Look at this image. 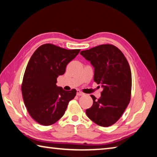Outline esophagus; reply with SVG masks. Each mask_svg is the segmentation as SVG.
I'll use <instances>...</instances> for the list:
<instances>
[{
    "instance_id": "esophagus-1",
    "label": "esophagus",
    "mask_w": 157,
    "mask_h": 157,
    "mask_svg": "<svg viewBox=\"0 0 157 157\" xmlns=\"http://www.w3.org/2000/svg\"><path fill=\"white\" fill-rule=\"evenodd\" d=\"M76 94L78 95V96H83V95H84V93H83L82 92H81L80 90H77V92H76Z\"/></svg>"
}]
</instances>
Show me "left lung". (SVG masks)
<instances>
[{"mask_svg": "<svg viewBox=\"0 0 157 157\" xmlns=\"http://www.w3.org/2000/svg\"><path fill=\"white\" fill-rule=\"evenodd\" d=\"M80 54L94 68V81L103 88L99 99L91 95L93 105L86 114L96 124L108 127L120 119L130 103V65L121 51L112 45H98Z\"/></svg>", "mask_w": 157, "mask_h": 157, "instance_id": "obj_1", "label": "left lung"}]
</instances>
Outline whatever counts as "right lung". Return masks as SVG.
Instances as JSON below:
<instances>
[{"instance_id": "obj_1", "label": "right lung", "mask_w": 157, "mask_h": 157, "mask_svg": "<svg viewBox=\"0 0 157 157\" xmlns=\"http://www.w3.org/2000/svg\"><path fill=\"white\" fill-rule=\"evenodd\" d=\"M80 49H63L44 44L30 58L25 71L21 90L30 116L43 125L58 121L67 109L76 90L65 91L56 86L57 78L65 72L66 66Z\"/></svg>"}]
</instances>
